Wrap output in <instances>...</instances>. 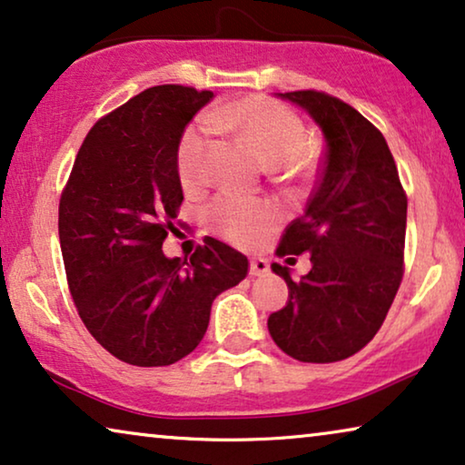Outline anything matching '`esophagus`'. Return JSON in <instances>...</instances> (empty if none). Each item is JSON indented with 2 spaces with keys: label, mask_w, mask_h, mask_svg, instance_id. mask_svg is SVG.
<instances>
[{
  "label": "esophagus",
  "mask_w": 465,
  "mask_h": 465,
  "mask_svg": "<svg viewBox=\"0 0 465 465\" xmlns=\"http://www.w3.org/2000/svg\"><path fill=\"white\" fill-rule=\"evenodd\" d=\"M270 273V263L265 259H251V276L261 278Z\"/></svg>",
  "instance_id": "1"
}]
</instances>
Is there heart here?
Segmentation results:
<instances>
[{"label":"heart","instance_id":"1","mask_svg":"<svg viewBox=\"0 0 465 465\" xmlns=\"http://www.w3.org/2000/svg\"><path fill=\"white\" fill-rule=\"evenodd\" d=\"M219 124L233 128L257 149L267 164L284 179H301L313 166V149L305 143V128L295 111L265 96H246L217 115ZM208 128L193 124L185 130L176 153L181 181L195 185L204 179ZM211 221L221 235L235 244H252L278 221L276 208L259 200L223 193L211 206Z\"/></svg>","mask_w":465,"mask_h":465}]
</instances>
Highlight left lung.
I'll list each match as a JSON object with an SVG mask.
<instances>
[{
    "instance_id": "obj_1",
    "label": "left lung",
    "mask_w": 465,
    "mask_h": 465,
    "mask_svg": "<svg viewBox=\"0 0 465 465\" xmlns=\"http://www.w3.org/2000/svg\"><path fill=\"white\" fill-rule=\"evenodd\" d=\"M303 109L324 136V164L305 213L286 227L284 254L310 252L299 282L289 267V301L267 320L284 354L337 362L381 329L402 280L407 195L383 134L348 103L313 90L278 94Z\"/></svg>"
}]
</instances>
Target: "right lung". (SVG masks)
Segmentation results:
<instances>
[{
  "mask_svg": "<svg viewBox=\"0 0 465 465\" xmlns=\"http://www.w3.org/2000/svg\"><path fill=\"white\" fill-rule=\"evenodd\" d=\"M208 90L153 86L103 117L84 139L58 206L69 291L96 341L122 362L168 366L198 348L213 301L248 259L206 238L166 257L183 187L176 153Z\"/></svg>",
  "mask_w": 465,
  "mask_h": 465,
  "instance_id": "add662e5",
  "label": "right lung"
}]
</instances>
